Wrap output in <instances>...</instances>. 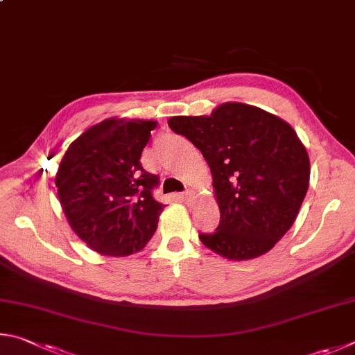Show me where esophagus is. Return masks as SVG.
<instances>
[{"label":"esophagus","mask_w":355,"mask_h":355,"mask_svg":"<svg viewBox=\"0 0 355 355\" xmlns=\"http://www.w3.org/2000/svg\"><path fill=\"white\" fill-rule=\"evenodd\" d=\"M181 198H182V201L190 202V201L195 200V193H193V191H185V193L181 195Z\"/></svg>","instance_id":"1"}]
</instances>
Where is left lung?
I'll return each instance as SVG.
<instances>
[{
    "instance_id": "8db88e82",
    "label": "left lung",
    "mask_w": 355,
    "mask_h": 355,
    "mask_svg": "<svg viewBox=\"0 0 355 355\" xmlns=\"http://www.w3.org/2000/svg\"><path fill=\"white\" fill-rule=\"evenodd\" d=\"M168 126L200 149L212 171L220 225L200 234L202 245L234 262L272 250L293 226L309 189V154L295 129L243 103H223L210 115L171 116Z\"/></svg>"
}]
</instances>
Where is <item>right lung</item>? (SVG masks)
<instances>
[{
	"label": "right lung",
	"instance_id": "right-lung-1",
	"mask_svg": "<svg viewBox=\"0 0 355 355\" xmlns=\"http://www.w3.org/2000/svg\"><path fill=\"white\" fill-rule=\"evenodd\" d=\"M154 120L112 116L80 134L60 160L55 187L78 237L101 256L141 251L164 206L153 198L159 179L141 166Z\"/></svg>",
	"mask_w": 355,
	"mask_h": 355
}]
</instances>
